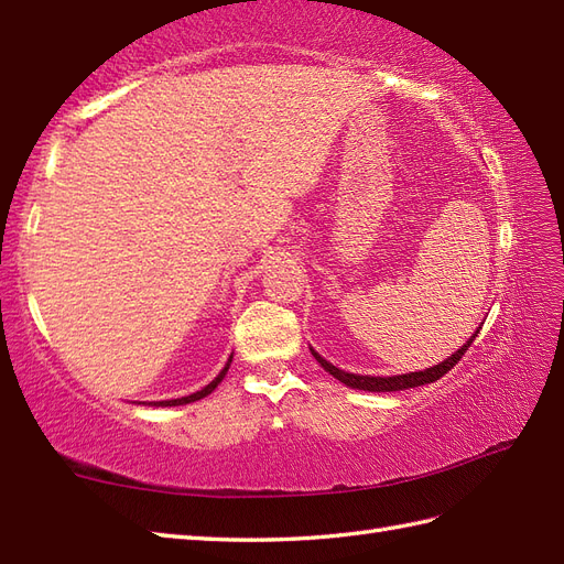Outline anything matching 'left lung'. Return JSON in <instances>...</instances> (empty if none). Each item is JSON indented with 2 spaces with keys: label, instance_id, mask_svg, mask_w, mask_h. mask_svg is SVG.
Here are the masks:
<instances>
[{
  "label": "left lung",
  "instance_id": "8db88e82",
  "mask_svg": "<svg viewBox=\"0 0 564 564\" xmlns=\"http://www.w3.org/2000/svg\"><path fill=\"white\" fill-rule=\"evenodd\" d=\"M482 327H477V332L473 334L470 339H467L458 351L451 354L448 358H443L441 364L424 368V370H414V373H402V376H358V373H349V370H341L337 366H332L327 358H322L313 346H310V351L317 358V364L327 370L329 376H334L337 380H341L344 386H349L354 390H366V392H394V390H406V388H419V386H426V382H436L438 378H443L448 373V370L460 361L465 356V351L470 349V344L475 341L477 334H480Z\"/></svg>",
  "mask_w": 564,
  "mask_h": 564
}]
</instances>
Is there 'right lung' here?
Masks as SVG:
<instances>
[{"mask_svg":"<svg viewBox=\"0 0 564 564\" xmlns=\"http://www.w3.org/2000/svg\"><path fill=\"white\" fill-rule=\"evenodd\" d=\"M230 364H232V356L227 358V364H225V368H223L220 373H218V378L210 380L208 386H206V388H200L198 392H191V394H186V398H176V400H162V402H148V404H152V406H178V404H191V402H196V400L208 398V394H210L215 388H218L220 382H223V378L227 376V368H230ZM142 404H145V402H142Z\"/></svg>","mask_w":564,"mask_h":564,"instance_id":"1","label":"right lung"}]
</instances>
